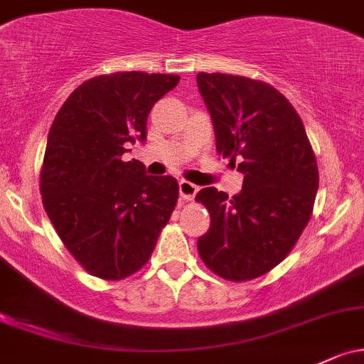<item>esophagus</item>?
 I'll return each instance as SVG.
<instances>
[{
  "mask_svg": "<svg viewBox=\"0 0 364 364\" xmlns=\"http://www.w3.org/2000/svg\"><path fill=\"white\" fill-rule=\"evenodd\" d=\"M178 189H181L182 199H186V201H193L194 196H196V193H198V187L187 181H181V183H178Z\"/></svg>",
  "mask_w": 364,
  "mask_h": 364,
  "instance_id": "1",
  "label": "esophagus"
}]
</instances>
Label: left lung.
Wrapping results in <instances>:
<instances>
[{
	"mask_svg": "<svg viewBox=\"0 0 364 364\" xmlns=\"http://www.w3.org/2000/svg\"><path fill=\"white\" fill-rule=\"evenodd\" d=\"M196 81L218 154L245 175L232 198L215 187L196 194L212 220L198 240L199 257L224 279H255L291 252L311 218L314 151L300 116L271 85L220 73H199Z\"/></svg>",
	"mask_w": 364,
	"mask_h": 364,
	"instance_id": "obj_1",
	"label": "left lung"
}]
</instances>
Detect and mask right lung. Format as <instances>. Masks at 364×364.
<instances>
[{"label":"right lung","mask_w":364,"mask_h":364,"mask_svg":"<svg viewBox=\"0 0 364 364\" xmlns=\"http://www.w3.org/2000/svg\"><path fill=\"white\" fill-rule=\"evenodd\" d=\"M181 76L142 71L92 77L53 119L41 198L62 243L90 274L118 281L151 259L178 199L173 177H149L128 144L147 139L152 105Z\"/></svg>","instance_id":"right-lung-1"}]
</instances>
